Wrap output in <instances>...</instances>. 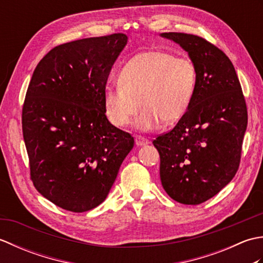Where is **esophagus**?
Returning <instances> with one entry per match:
<instances>
[{
	"label": "esophagus",
	"mask_w": 263,
	"mask_h": 263,
	"mask_svg": "<svg viewBox=\"0 0 263 263\" xmlns=\"http://www.w3.org/2000/svg\"><path fill=\"white\" fill-rule=\"evenodd\" d=\"M148 143H149V140L147 138H143L141 136L136 137V144H137V146H139V147L146 146V144H148Z\"/></svg>",
	"instance_id": "1"
}]
</instances>
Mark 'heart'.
<instances>
[{
  "instance_id": "b5f03b06",
  "label": "heart",
  "mask_w": 263,
  "mask_h": 263,
  "mask_svg": "<svg viewBox=\"0 0 263 263\" xmlns=\"http://www.w3.org/2000/svg\"><path fill=\"white\" fill-rule=\"evenodd\" d=\"M197 68L191 60L175 58L165 51H147L136 55L122 66L116 87L104 90V110L117 127L136 121L140 130L157 127L161 121L172 124L187 110L197 87Z\"/></svg>"
}]
</instances>
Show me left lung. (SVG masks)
I'll return each mask as SVG.
<instances>
[{
    "instance_id": "1",
    "label": "left lung",
    "mask_w": 263,
    "mask_h": 263,
    "mask_svg": "<svg viewBox=\"0 0 263 263\" xmlns=\"http://www.w3.org/2000/svg\"><path fill=\"white\" fill-rule=\"evenodd\" d=\"M161 36L180 44L197 68L187 110L171 131L153 141L160 156L166 193L183 204H200L235 176L248 125V108L231 60L204 38L184 32Z\"/></svg>"
}]
</instances>
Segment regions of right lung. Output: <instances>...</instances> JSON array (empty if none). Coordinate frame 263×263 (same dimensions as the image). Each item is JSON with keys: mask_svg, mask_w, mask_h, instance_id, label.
I'll use <instances>...</instances> for the list:
<instances>
[{"mask_svg": "<svg viewBox=\"0 0 263 263\" xmlns=\"http://www.w3.org/2000/svg\"><path fill=\"white\" fill-rule=\"evenodd\" d=\"M125 33L52 48L33 71L22 106L30 178L60 208L85 212L107 197L135 139L111 125L104 90Z\"/></svg>", "mask_w": 263, "mask_h": 263, "instance_id": "right-lung-1", "label": "right lung"}]
</instances>
